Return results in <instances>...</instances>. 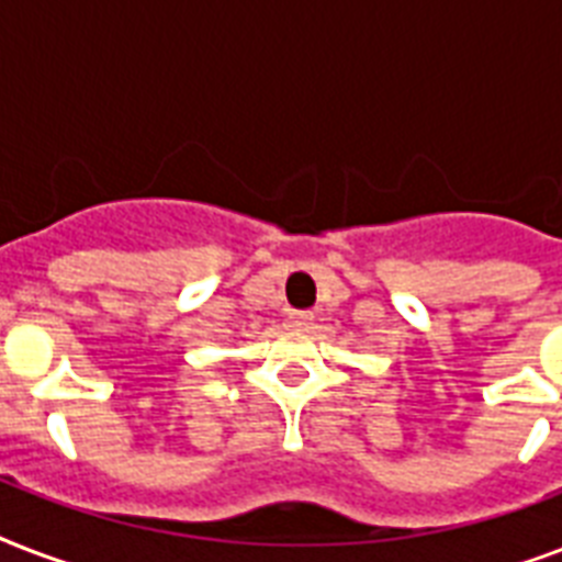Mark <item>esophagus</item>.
<instances>
[{
  "label": "esophagus",
  "mask_w": 562,
  "mask_h": 562,
  "mask_svg": "<svg viewBox=\"0 0 562 562\" xmlns=\"http://www.w3.org/2000/svg\"><path fill=\"white\" fill-rule=\"evenodd\" d=\"M308 324H312V315H308V312H291L289 315L291 329H300V333H303V329H308Z\"/></svg>",
  "instance_id": "1"
}]
</instances>
